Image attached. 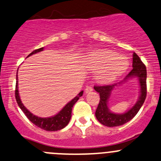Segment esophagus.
<instances>
[{
  "instance_id": "1",
  "label": "esophagus",
  "mask_w": 161,
  "mask_h": 161,
  "mask_svg": "<svg viewBox=\"0 0 161 161\" xmlns=\"http://www.w3.org/2000/svg\"><path fill=\"white\" fill-rule=\"evenodd\" d=\"M93 91V88L91 86H87L86 88H85V92L86 93H90L91 92Z\"/></svg>"
}]
</instances>
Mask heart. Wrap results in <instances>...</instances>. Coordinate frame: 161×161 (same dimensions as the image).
<instances>
[{
	"label": "heart",
	"mask_w": 161,
	"mask_h": 161,
	"mask_svg": "<svg viewBox=\"0 0 161 161\" xmlns=\"http://www.w3.org/2000/svg\"><path fill=\"white\" fill-rule=\"evenodd\" d=\"M85 68L97 71L96 78L99 83L114 81L127 70L129 61L117 52L108 49L94 50L88 53L84 60Z\"/></svg>",
	"instance_id": "1"
}]
</instances>
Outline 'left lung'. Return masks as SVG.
<instances>
[{
  "label": "left lung",
  "mask_w": 161,
  "mask_h": 161,
  "mask_svg": "<svg viewBox=\"0 0 161 161\" xmlns=\"http://www.w3.org/2000/svg\"><path fill=\"white\" fill-rule=\"evenodd\" d=\"M133 77H137L139 79L140 85V96L137 103L130 109L123 114H115L111 113L107 104L111 91L115 86L121 84ZM146 67L142 62L140 58L137 56V53H133V69L128 73V75H126L123 80L113 85L94 87V89L99 93L100 96L99 105L96 111V117L97 120L101 124L109 127L122 125L130 121L137 114L146 98Z\"/></svg>",
  "instance_id": "8db88e82"
}]
</instances>
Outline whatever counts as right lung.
Returning <instances> with one entry per match:
<instances>
[{"mask_svg": "<svg viewBox=\"0 0 161 161\" xmlns=\"http://www.w3.org/2000/svg\"><path fill=\"white\" fill-rule=\"evenodd\" d=\"M43 50V47L42 48L37 49L32 51L30 54L27 57L31 56V55L34 54V53H39V52L42 51ZM18 71V70H17ZM17 75H16V91H15V95H16V99L18 105H19V108L23 111V112L25 114L27 119L31 121L33 124L37 125L38 127L41 128L42 130H45L47 131H57L59 130L63 129L65 127L68 123L69 122L70 119H71V113H72V108H73V105L76 103V101L79 99L80 96H83V91H81L77 96L75 98H73L70 102H69L60 111L54 116L49 118H40L38 116L35 115L32 113H31L21 102L20 97L19 95V90H18V79Z\"/></svg>", "mask_w": 161, "mask_h": 161, "instance_id": "add662e5", "label": "right lung"}]
</instances>
